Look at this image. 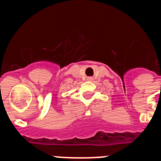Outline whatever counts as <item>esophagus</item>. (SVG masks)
I'll return each instance as SVG.
<instances>
[{"instance_id":"34e87169","label":"esophagus","mask_w":161,"mask_h":161,"mask_svg":"<svg viewBox=\"0 0 161 161\" xmlns=\"http://www.w3.org/2000/svg\"><path fill=\"white\" fill-rule=\"evenodd\" d=\"M91 79H92V78H89V80H91Z\"/></svg>"}]
</instances>
